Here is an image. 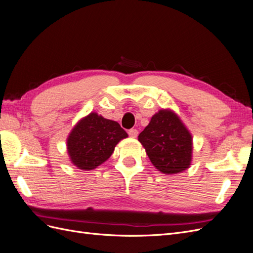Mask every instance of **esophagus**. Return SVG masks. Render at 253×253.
Wrapping results in <instances>:
<instances>
[{
	"label": "esophagus",
	"instance_id": "obj_1",
	"mask_svg": "<svg viewBox=\"0 0 253 253\" xmlns=\"http://www.w3.org/2000/svg\"><path fill=\"white\" fill-rule=\"evenodd\" d=\"M137 135H138V131L136 128H132L128 131V136L132 137V138H136Z\"/></svg>",
	"mask_w": 253,
	"mask_h": 253
}]
</instances>
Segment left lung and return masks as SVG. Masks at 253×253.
Wrapping results in <instances>:
<instances>
[{"mask_svg":"<svg viewBox=\"0 0 253 253\" xmlns=\"http://www.w3.org/2000/svg\"><path fill=\"white\" fill-rule=\"evenodd\" d=\"M138 140L159 172L173 175L190 168L193 153L192 135L172 110L163 109L153 115Z\"/></svg>","mask_w":253,"mask_h":253,"instance_id":"1","label":"left lung"}]
</instances>
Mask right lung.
<instances>
[{
    "label": "right lung",
    "instance_id": "add662e5",
    "mask_svg": "<svg viewBox=\"0 0 253 253\" xmlns=\"http://www.w3.org/2000/svg\"><path fill=\"white\" fill-rule=\"evenodd\" d=\"M127 137L118 122L95 112L81 118L66 139L71 163L83 171L94 170L108 160L117 143Z\"/></svg>",
    "mask_w": 253,
    "mask_h": 253
}]
</instances>
